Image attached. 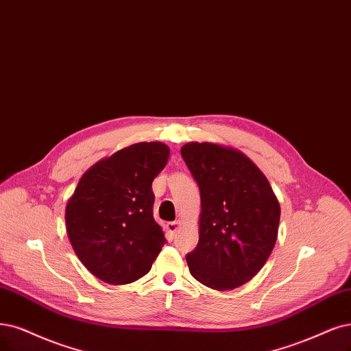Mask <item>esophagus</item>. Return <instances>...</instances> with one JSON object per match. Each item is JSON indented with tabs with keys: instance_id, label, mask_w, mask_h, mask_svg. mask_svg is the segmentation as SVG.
I'll list each match as a JSON object with an SVG mask.
<instances>
[{
	"instance_id": "obj_1",
	"label": "esophagus",
	"mask_w": 351,
	"mask_h": 351,
	"mask_svg": "<svg viewBox=\"0 0 351 351\" xmlns=\"http://www.w3.org/2000/svg\"><path fill=\"white\" fill-rule=\"evenodd\" d=\"M166 228H167V232L171 236H175L176 232H178V230L180 228V223L179 221H172V223H167L166 224Z\"/></svg>"
}]
</instances>
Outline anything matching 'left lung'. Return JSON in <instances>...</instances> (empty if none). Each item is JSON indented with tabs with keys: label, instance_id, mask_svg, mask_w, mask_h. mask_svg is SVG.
Wrapping results in <instances>:
<instances>
[{
	"label": "left lung",
	"instance_id": "obj_1",
	"mask_svg": "<svg viewBox=\"0 0 351 351\" xmlns=\"http://www.w3.org/2000/svg\"><path fill=\"white\" fill-rule=\"evenodd\" d=\"M180 154L201 192L199 241L186 254L191 275L211 289L239 288L275 247L279 201L261 169L236 149L192 141Z\"/></svg>",
	"mask_w": 351,
	"mask_h": 351
}]
</instances>
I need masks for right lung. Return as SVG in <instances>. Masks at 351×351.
Returning <instances> with one entry per match:
<instances>
[{"label":"right lung","instance_id":"right-lung-1","mask_svg":"<svg viewBox=\"0 0 351 351\" xmlns=\"http://www.w3.org/2000/svg\"><path fill=\"white\" fill-rule=\"evenodd\" d=\"M159 141L136 143L97 162L68 201L64 221L72 247L95 278L132 283L149 274L166 243L153 218V179L169 159Z\"/></svg>","mask_w":351,"mask_h":351}]
</instances>
